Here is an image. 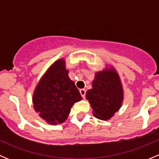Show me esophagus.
<instances>
[{"instance_id":"1","label":"esophagus","mask_w":159,"mask_h":159,"mask_svg":"<svg viewBox=\"0 0 159 159\" xmlns=\"http://www.w3.org/2000/svg\"><path fill=\"white\" fill-rule=\"evenodd\" d=\"M80 94H81V97H82V98L85 97V94H86L85 89H81V90H80Z\"/></svg>"}]
</instances>
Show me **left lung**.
<instances>
[{"mask_svg":"<svg viewBox=\"0 0 159 159\" xmlns=\"http://www.w3.org/2000/svg\"><path fill=\"white\" fill-rule=\"evenodd\" d=\"M94 117L108 120L121 108L123 90L118 73L112 68L95 74L92 89L86 93Z\"/></svg>","mask_w":159,"mask_h":159,"instance_id":"1","label":"left lung"}]
</instances>
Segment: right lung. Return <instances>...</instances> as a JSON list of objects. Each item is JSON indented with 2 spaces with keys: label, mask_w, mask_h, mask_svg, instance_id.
<instances>
[{
  "label": "right lung",
  "mask_w": 159,
  "mask_h": 159,
  "mask_svg": "<svg viewBox=\"0 0 159 159\" xmlns=\"http://www.w3.org/2000/svg\"><path fill=\"white\" fill-rule=\"evenodd\" d=\"M81 96L68 77L64 59L54 62L43 75L33 94L34 108L50 125L64 122Z\"/></svg>",
  "instance_id": "1"
}]
</instances>
